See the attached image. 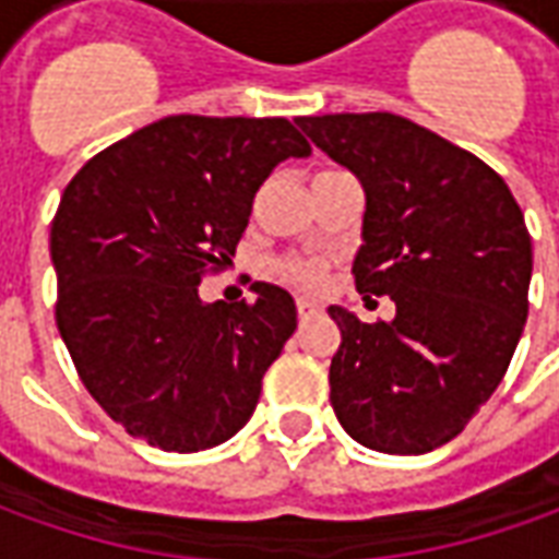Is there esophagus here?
Returning <instances> with one entry per match:
<instances>
[{"label":"esophagus","mask_w":559,"mask_h":559,"mask_svg":"<svg viewBox=\"0 0 559 559\" xmlns=\"http://www.w3.org/2000/svg\"><path fill=\"white\" fill-rule=\"evenodd\" d=\"M296 311H299V320H311V317L320 314V308L314 302H308V299H299L296 302Z\"/></svg>","instance_id":"esophagus-1"}]
</instances>
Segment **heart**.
Returning <instances> with one entry per match:
<instances>
[{"label": "heart", "instance_id": "b5f03b06", "mask_svg": "<svg viewBox=\"0 0 559 559\" xmlns=\"http://www.w3.org/2000/svg\"><path fill=\"white\" fill-rule=\"evenodd\" d=\"M281 278H287L290 284L299 287H317L323 281V263L320 260H302V257H287L278 263Z\"/></svg>", "mask_w": 559, "mask_h": 559}]
</instances>
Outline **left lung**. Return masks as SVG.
I'll return each instance as SVG.
<instances>
[{"mask_svg": "<svg viewBox=\"0 0 559 559\" xmlns=\"http://www.w3.org/2000/svg\"><path fill=\"white\" fill-rule=\"evenodd\" d=\"M296 126L362 185L356 290L395 302L389 323L329 305L341 329L332 411L374 452H431L491 399L521 341L533 275L524 212L485 160L411 119L335 114Z\"/></svg>", "mask_w": 559, "mask_h": 559, "instance_id": "obj_1", "label": "left lung"}]
</instances>
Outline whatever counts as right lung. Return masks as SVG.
<instances>
[{
    "mask_svg": "<svg viewBox=\"0 0 559 559\" xmlns=\"http://www.w3.org/2000/svg\"><path fill=\"white\" fill-rule=\"evenodd\" d=\"M308 155L287 119L167 116L68 182L50 227L56 326L131 437L200 452L251 419L296 302L263 281L254 305L203 302L197 287L230 260L269 173Z\"/></svg>",
    "mask_w": 559,
    "mask_h": 559,
    "instance_id": "obj_1",
    "label": "right lung"
}]
</instances>
